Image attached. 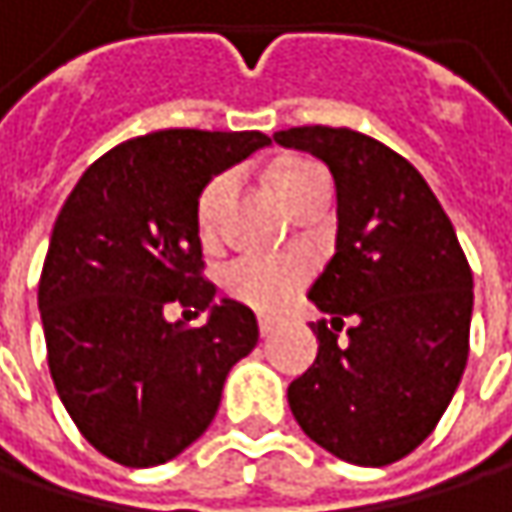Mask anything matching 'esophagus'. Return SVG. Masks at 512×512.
I'll use <instances>...</instances> for the list:
<instances>
[{
    "mask_svg": "<svg viewBox=\"0 0 512 512\" xmlns=\"http://www.w3.org/2000/svg\"><path fill=\"white\" fill-rule=\"evenodd\" d=\"M257 326H260V335H263V338H269V335L275 332V320H272V317H260Z\"/></svg>",
    "mask_w": 512,
    "mask_h": 512,
    "instance_id": "obj_1",
    "label": "esophagus"
}]
</instances>
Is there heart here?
<instances>
[{
  "instance_id": "obj_1",
  "label": "heart",
  "mask_w": 512,
  "mask_h": 512,
  "mask_svg": "<svg viewBox=\"0 0 512 512\" xmlns=\"http://www.w3.org/2000/svg\"><path fill=\"white\" fill-rule=\"evenodd\" d=\"M323 174L320 165L305 162V159H284L272 168V186L281 195L284 204H290V198L311 180ZM234 189V174H216L198 195V207H195V225L201 240H213L219 231V219L222 210L231 198ZM302 281V266L296 260H281V257H237L222 269V284L225 290L252 305L257 311H275L281 308L296 284Z\"/></svg>"
}]
</instances>
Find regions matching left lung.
I'll list each match as a JSON object with an SVG mask.
<instances>
[{"label":"left lung","mask_w":512,"mask_h":512,"mask_svg":"<svg viewBox=\"0 0 512 512\" xmlns=\"http://www.w3.org/2000/svg\"><path fill=\"white\" fill-rule=\"evenodd\" d=\"M272 139L323 159L338 192L335 255L308 290L326 314L311 323L320 350L287 388L290 412L338 460H403L436 430L468 361L474 281L457 231L418 168L364 133Z\"/></svg>","instance_id":"left-lung-1"}]
</instances>
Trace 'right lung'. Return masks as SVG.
Listing matches in <instances>:
<instances>
[{
  "label": "right lung",
  "instance_id": "obj_1",
  "mask_svg": "<svg viewBox=\"0 0 512 512\" xmlns=\"http://www.w3.org/2000/svg\"><path fill=\"white\" fill-rule=\"evenodd\" d=\"M263 145L257 130H159L91 162L67 195L38 308L55 391L103 457L148 468L183 454L216 418L228 370L255 350V311L216 302L204 278L195 207L210 177ZM171 301L211 317L168 324Z\"/></svg>",
  "mask_w": 512,
  "mask_h": 512
}]
</instances>
